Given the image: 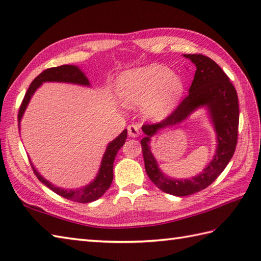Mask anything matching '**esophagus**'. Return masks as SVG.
<instances>
[{"mask_svg":"<svg viewBox=\"0 0 261 261\" xmlns=\"http://www.w3.org/2000/svg\"><path fill=\"white\" fill-rule=\"evenodd\" d=\"M127 132H129V136L132 138L139 137L140 135V126L138 124H130L127 126Z\"/></svg>","mask_w":261,"mask_h":261,"instance_id":"1","label":"esophagus"}]
</instances>
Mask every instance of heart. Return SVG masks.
<instances>
[{
  "label": "heart",
  "instance_id": "heart-1",
  "mask_svg": "<svg viewBox=\"0 0 261 261\" xmlns=\"http://www.w3.org/2000/svg\"><path fill=\"white\" fill-rule=\"evenodd\" d=\"M180 77L165 66L151 65L126 73L119 82V96L126 107L145 105L152 119H162L181 95Z\"/></svg>",
  "mask_w": 261,
  "mask_h": 261
}]
</instances>
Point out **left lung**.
I'll list each match as a JSON object with an SVG mask.
<instances>
[{
  "instance_id": "1",
  "label": "left lung",
  "mask_w": 261,
  "mask_h": 261,
  "mask_svg": "<svg viewBox=\"0 0 261 261\" xmlns=\"http://www.w3.org/2000/svg\"><path fill=\"white\" fill-rule=\"evenodd\" d=\"M196 66L188 95L173 112L157 123H146L141 140L143 162L147 175L159 190L175 196H187L208 187L225 169L236 151L239 127V102L238 94L229 77L214 60L202 54L184 55ZM206 106L216 127L218 149L216 156L202 174L191 180H173L158 168L148 147L150 138L164 127L179 123L197 107Z\"/></svg>"
}]
</instances>
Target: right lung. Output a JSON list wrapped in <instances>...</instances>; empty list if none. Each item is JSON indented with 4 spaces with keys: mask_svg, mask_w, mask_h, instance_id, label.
Returning a JSON list of instances; mask_svg holds the SVG:
<instances>
[{
    "mask_svg": "<svg viewBox=\"0 0 261 261\" xmlns=\"http://www.w3.org/2000/svg\"><path fill=\"white\" fill-rule=\"evenodd\" d=\"M43 82H64V83H73V84H79V85H90V82H88L87 77L84 75V73L76 66L73 65H63L58 66V67H53L43 70L41 74H39L35 80L32 81L29 88L24 95L23 101H22L20 105L19 114H18V122L20 125V121L22 115L24 113V110L27 108L28 103H29L31 96L33 93L36 92L37 88L40 86ZM126 129L122 131V134L115 138L113 141L109 143V146L105 150V153L102 159L101 167H99L98 174L96 178L94 179L91 184L87 186L81 188V190L76 191H67L63 190V188L56 187L53 185L51 182L46 180L43 177L38 173V171L33 167L31 164V167L33 169V173L36 174L38 179L40 180L42 184H45L48 188H50L58 195H60L64 198L70 199L73 202H79V203H90L93 201H96L99 197H101L103 194L109 190V187L112 184L113 180V163L116 153H118L119 149L124 145L125 139H126Z\"/></svg>",
    "mask_w": 261,
    "mask_h": 261,
    "instance_id": "add662e5",
    "label": "right lung"
}]
</instances>
